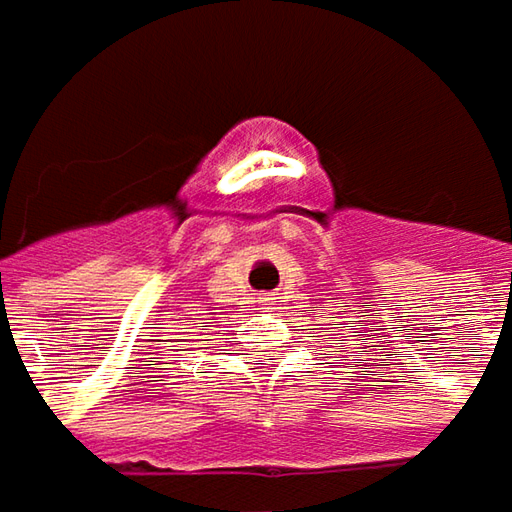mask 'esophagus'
<instances>
[{
	"label": "esophagus",
	"mask_w": 512,
	"mask_h": 512,
	"mask_svg": "<svg viewBox=\"0 0 512 512\" xmlns=\"http://www.w3.org/2000/svg\"><path fill=\"white\" fill-rule=\"evenodd\" d=\"M260 302H269V299H260Z\"/></svg>",
	"instance_id": "obj_1"
}]
</instances>
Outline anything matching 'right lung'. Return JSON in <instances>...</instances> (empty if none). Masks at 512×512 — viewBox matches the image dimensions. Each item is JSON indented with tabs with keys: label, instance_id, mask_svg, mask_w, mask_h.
<instances>
[{
	"label": "right lung",
	"instance_id": "obj_1",
	"mask_svg": "<svg viewBox=\"0 0 512 512\" xmlns=\"http://www.w3.org/2000/svg\"><path fill=\"white\" fill-rule=\"evenodd\" d=\"M202 328H205V325H202Z\"/></svg>",
	"mask_w": 512,
	"mask_h": 512
}]
</instances>
